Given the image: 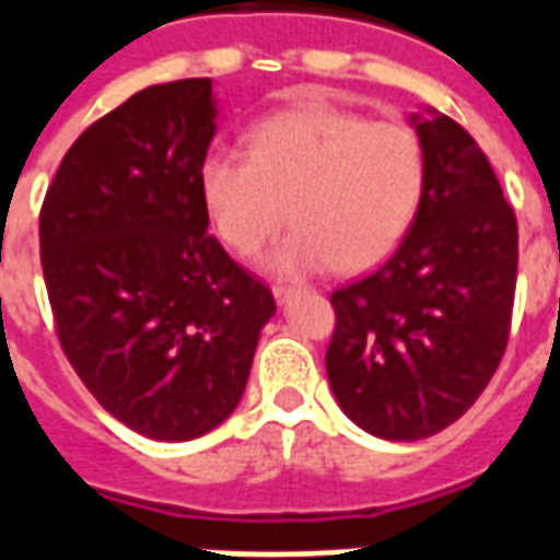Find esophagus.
<instances>
[{
	"label": "esophagus",
	"mask_w": 560,
	"mask_h": 560,
	"mask_svg": "<svg viewBox=\"0 0 560 560\" xmlns=\"http://www.w3.org/2000/svg\"><path fill=\"white\" fill-rule=\"evenodd\" d=\"M293 284H272V296H276V302H284L288 296H293Z\"/></svg>",
	"instance_id": "34e87169"
}]
</instances>
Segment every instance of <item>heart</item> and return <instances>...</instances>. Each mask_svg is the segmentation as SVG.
Returning <instances> with one entry per match:
<instances>
[{
	"instance_id": "heart-1",
	"label": "heart",
	"mask_w": 560,
	"mask_h": 560,
	"mask_svg": "<svg viewBox=\"0 0 560 560\" xmlns=\"http://www.w3.org/2000/svg\"><path fill=\"white\" fill-rule=\"evenodd\" d=\"M427 188V151L412 125L342 107L284 109L246 133V156L202 162L200 194L232 253H261L290 218L270 267L284 276L381 264L412 226Z\"/></svg>"
}]
</instances>
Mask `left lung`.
<instances>
[{"mask_svg": "<svg viewBox=\"0 0 560 560\" xmlns=\"http://www.w3.org/2000/svg\"><path fill=\"white\" fill-rule=\"evenodd\" d=\"M427 188L412 226L374 272L331 293L325 369L366 433L416 442L474 407L509 346L517 218L474 136L418 118Z\"/></svg>", "mask_w": 560, "mask_h": 560, "instance_id": "8db88e82", "label": "left lung"}]
</instances>
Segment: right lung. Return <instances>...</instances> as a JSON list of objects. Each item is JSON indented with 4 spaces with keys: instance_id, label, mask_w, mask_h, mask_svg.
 Masks as SVG:
<instances>
[{
    "instance_id": "obj_1",
    "label": "right lung",
    "mask_w": 560,
    "mask_h": 560,
    "mask_svg": "<svg viewBox=\"0 0 560 560\" xmlns=\"http://www.w3.org/2000/svg\"><path fill=\"white\" fill-rule=\"evenodd\" d=\"M209 78L156 83L83 130L39 209L66 360L109 416L156 442L209 433L244 395L272 290L209 235Z\"/></svg>"
}]
</instances>
